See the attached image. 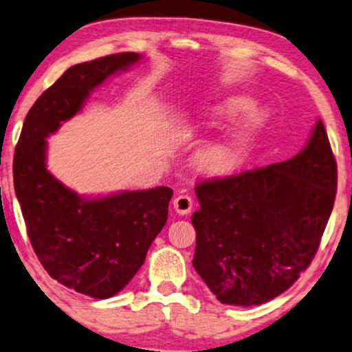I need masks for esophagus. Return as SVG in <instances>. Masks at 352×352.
Instances as JSON below:
<instances>
[{"mask_svg": "<svg viewBox=\"0 0 352 352\" xmlns=\"http://www.w3.org/2000/svg\"><path fill=\"white\" fill-rule=\"evenodd\" d=\"M173 206H175V211L177 214H181V216H187V214L192 211L193 200H192L190 195H187V193H181V195H177L175 198V201H173Z\"/></svg>", "mask_w": 352, "mask_h": 352, "instance_id": "34e87169", "label": "esophagus"}]
</instances>
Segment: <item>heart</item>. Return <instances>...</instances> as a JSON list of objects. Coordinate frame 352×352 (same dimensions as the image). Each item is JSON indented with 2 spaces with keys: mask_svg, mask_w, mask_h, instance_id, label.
<instances>
[{
  "mask_svg": "<svg viewBox=\"0 0 352 352\" xmlns=\"http://www.w3.org/2000/svg\"><path fill=\"white\" fill-rule=\"evenodd\" d=\"M248 108V100L244 96H222L216 103L208 106V114L216 122L230 120L241 111ZM262 122V114L256 109H251L239 122L235 131L223 141L212 142L200 149L197 155V164L206 175L221 176L227 175L243 164L248 154L249 144L256 135Z\"/></svg>",
  "mask_w": 352,
  "mask_h": 352,
  "instance_id": "obj_1",
  "label": "heart"
}]
</instances>
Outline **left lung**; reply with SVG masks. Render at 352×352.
<instances>
[{
  "instance_id": "obj_1",
  "label": "left lung",
  "mask_w": 352,
  "mask_h": 352,
  "mask_svg": "<svg viewBox=\"0 0 352 352\" xmlns=\"http://www.w3.org/2000/svg\"><path fill=\"white\" fill-rule=\"evenodd\" d=\"M195 193L193 268L221 303L270 302L309 267L333 210L337 162L322 120L292 159L201 181Z\"/></svg>"
}]
</instances>
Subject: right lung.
Segmentation results:
<instances>
[{
	"instance_id": "add662e5",
	"label": "right lung",
	"mask_w": 352,
	"mask_h": 352,
	"mask_svg": "<svg viewBox=\"0 0 352 352\" xmlns=\"http://www.w3.org/2000/svg\"><path fill=\"white\" fill-rule=\"evenodd\" d=\"M141 55L122 52L71 66L34 101L14 155V188L30 243L54 279L94 298L120 292L166 223L170 187L84 198L45 168L49 135L78 114L90 91Z\"/></svg>"
}]
</instances>
